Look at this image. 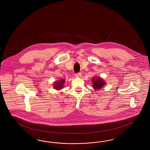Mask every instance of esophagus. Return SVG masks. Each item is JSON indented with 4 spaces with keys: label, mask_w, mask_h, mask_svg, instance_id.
<instances>
[{
    "label": "esophagus",
    "mask_w": 150,
    "mask_h": 150,
    "mask_svg": "<svg viewBox=\"0 0 150 150\" xmlns=\"http://www.w3.org/2000/svg\"><path fill=\"white\" fill-rule=\"evenodd\" d=\"M75 77H81L82 76V74L81 73H76V74H75Z\"/></svg>",
    "instance_id": "obj_1"
}]
</instances>
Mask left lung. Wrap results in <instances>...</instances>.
I'll return each instance as SVG.
<instances>
[{"label": "left lung", "instance_id": "1", "mask_svg": "<svg viewBox=\"0 0 150 150\" xmlns=\"http://www.w3.org/2000/svg\"><path fill=\"white\" fill-rule=\"evenodd\" d=\"M92 83H93V87L95 89L99 90L102 88V87L105 86V82L103 81L101 78L100 77H97V78H93L92 80Z\"/></svg>", "mask_w": 150, "mask_h": 150}]
</instances>
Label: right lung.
<instances>
[{
	"label": "right lung",
	"mask_w": 150,
	"mask_h": 150,
	"mask_svg": "<svg viewBox=\"0 0 150 150\" xmlns=\"http://www.w3.org/2000/svg\"><path fill=\"white\" fill-rule=\"evenodd\" d=\"M64 82H65V80L63 79L59 80L57 82H55V85H54V87L55 89H56L57 90L62 89L63 87Z\"/></svg>",
	"instance_id": "add662e5"
}]
</instances>
